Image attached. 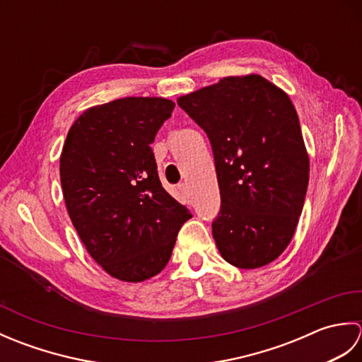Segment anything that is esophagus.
Returning <instances> with one entry per match:
<instances>
[{"label":"esophagus","mask_w":362,"mask_h":362,"mask_svg":"<svg viewBox=\"0 0 362 362\" xmlns=\"http://www.w3.org/2000/svg\"><path fill=\"white\" fill-rule=\"evenodd\" d=\"M179 189H180V193L185 196V197H191V194H193V191H191V187L188 185V183H182V185L179 187Z\"/></svg>","instance_id":"obj_1"}]
</instances>
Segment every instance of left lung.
Segmentation results:
<instances>
[{
	"label": "left lung",
	"mask_w": 362,
	"mask_h": 362,
	"mask_svg": "<svg viewBox=\"0 0 362 362\" xmlns=\"http://www.w3.org/2000/svg\"><path fill=\"white\" fill-rule=\"evenodd\" d=\"M209 136L221 191L213 238L241 269L272 263L302 214L310 158L289 96L259 74L230 76L177 99Z\"/></svg>",
	"instance_id": "8db88e82"
}]
</instances>
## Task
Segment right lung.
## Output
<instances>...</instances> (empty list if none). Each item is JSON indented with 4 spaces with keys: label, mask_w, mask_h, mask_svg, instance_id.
Instances as JSON below:
<instances>
[{
    "label": "right lung",
    "mask_w": 362,
    "mask_h": 362,
    "mask_svg": "<svg viewBox=\"0 0 362 362\" xmlns=\"http://www.w3.org/2000/svg\"><path fill=\"white\" fill-rule=\"evenodd\" d=\"M175 104L122 98L91 107L68 130L60 183L68 214L88 253L122 281L165 269L191 213L160 182L151 148Z\"/></svg>",
    "instance_id": "add662e5"
}]
</instances>
